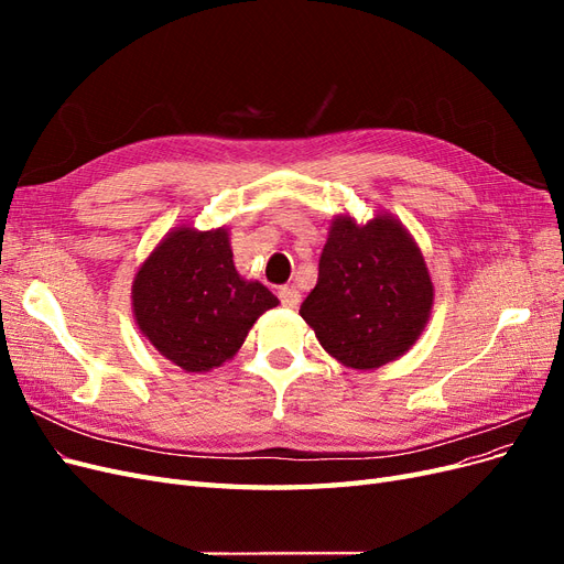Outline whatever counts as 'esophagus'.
Instances as JSON below:
<instances>
[{
    "instance_id": "obj_1",
    "label": "esophagus",
    "mask_w": 564,
    "mask_h": 564,
    "mask_svg": "<svg viewBox=\"0 0 564 564\" xmlns=\"http://www.w3.org/2000/svg\"><path fill=\"white\" fill-rule=\"evenodd\" d=\"M278 296H280V301H282L284 308H299L301 294L296 292V289H292V286H282L280 292H278Z\"/></svg>"
}]
</instances>
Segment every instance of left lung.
<instances>
[{
    "label": "left lung",
    "mask_w": 564,
    "mask_h": 564,
    "mask_svg": "<svg viewBox=\"0 0 564 564\" xmlns=\"http://www.w3.org/2000/svg\"><path fill=\"white\" fill-rule=\"evenodd\" d=\"M433 299L429 265L400 218L377 212L357 224L338 214L319 256L317 284L299 315L336 362L367 371L416 344Z\"/></svg>",
    "instance_id": "left-lung-1"
}]
</instances>
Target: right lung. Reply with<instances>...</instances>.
<instances>
[{
    "instance_id": "1",
    "label": "right lung",
    "mask_w": 564,
    "mask_h": 564,
    "mask_svg": "<svg viewBox=\"0 0 564 564\" xmlns=\"http://www.w3.org/2000/svg\"><path fill=\"white\" fill-rule=\"evenodd\" d=\"M280 301L232 263L230 230H169L131 284L141 334L183 371H212L237 355L253 322Z\"/></svg>"
}]
</instances>
